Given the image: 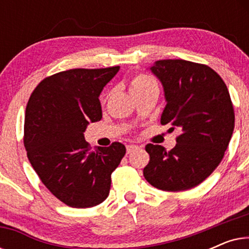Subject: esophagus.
<instances>
[{"label": "esophagus", "mask_w": 249, "mask_h": 249, "mask_svg": "<svg viewBox=\"0 0 249 249\" xmlns=\"http://www.w3.org/2000/svg\"><path fill=\"white\" fill-rule=\"evenodd\" d=\"M137 148H138L137 145H134V144L127 145V154H130L131 152H134L135 149H137Z\"/></svg>", "instance_id": "34e87169"}]
</instances>
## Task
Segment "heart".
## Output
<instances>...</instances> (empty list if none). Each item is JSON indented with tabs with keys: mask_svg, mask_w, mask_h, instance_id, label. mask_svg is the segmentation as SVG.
<instances>
[{
	"mask_svg": "<svg viewBox=\"0 0 249 249\" xmlns=\"http://www.w3.org/2000/svg\"><path fill=\"white\" fill-rule=\"evenodd\" d=\"M152 87H158L155 80L153 78L146 76V74L139 73L132 78L130 81V90L131 94L139 93V91H144L148 88Z\"/></svg>",
	"mask_w": 249,
	"mask_h": 249,
	"instance_id": "obj_1",
	"label": "heart"
}]
</instances>
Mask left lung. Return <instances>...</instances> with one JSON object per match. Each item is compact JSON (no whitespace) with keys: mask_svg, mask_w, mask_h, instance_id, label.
Instances as JSON below:
<instances>
[{"mask_svg":"<svg viewBox=\"0 0 249 249\" xmlns=\"http://www.w3.org/2000/svg\"><path fill=\"white\" fill-rule=\"evenodd\" d=\"M164 88L161 124L178 129L171 151L146 145L144 177L155 188L181 192L203 182L222 161L234 128V111L222 78L206 64L160 60L151 68Z\"/></svg>","mask_w":249,"mask_h":249,"instance_id":"8db88e82","label":"left lung"}]
</instances>
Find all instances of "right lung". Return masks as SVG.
<instances>
[{
    "mask_svg": "<svg viewBox=\"0 0 249 249\" xmlns=\"http://www.w3.org/2000/svg\"><path fill=\"white\" fill-rule=\"evenodd\" d=\"M119 69L61 71L44 78L27 104L23 144L30 164L46 188L70 207L104 202L112 172L125 154L118 142L91 151L84 137L87 124L102 119L98 96Z\"/></svg>",
    "mask_w": 249,
    "mask_h": 249,
    "instance_id": "add662e5",
    "label": "right lung"
}]
</instances>
